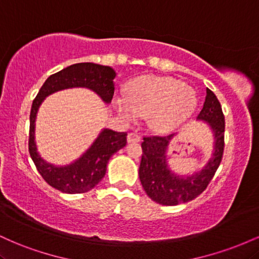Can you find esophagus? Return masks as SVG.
<instances>
[{
	"instance_id": "esophagus-1",
	"label": "esophagus",
	"mask_w": 259,
	"mask_h": 259,
	"mask_svg": "<svg viewBox=\"0 0 259 259\" xmlns=\"http://www.w3.org/2000/svg\"><path fill=\"white\" fill-rule=\"evenodd\" d=\"M126 140L129 144H132V142H139L141 140V136L136 133H129L126 136Z\"/></svg>"
}]
</instances>
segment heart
<instances>
[{"label": "heart", "mask_w": 259, "mask_h": 259, "mask_svg": "<svg viewBox=\"0 0 259 259\" xmlns=\"http://www.w3.org/2000/svg\"><path fill=\"white\" fill-rule=\"evenodd\" d=\"M197 97L190 86L173 78H145L133 82L127 99L114 100V106L125 120L147 117L156 132L167 133L183 124L194 112Z\"/></svg>", "instance_id": "heart-1"}]
</instances>
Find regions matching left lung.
Masks as SVG:
<instances>
[{
    "label": "left lung",
    "mask_w": 259,
    "mask_h": 259,
    "mask_svg": "<svg viewBox=\"0 0 259 259\" xmlns=\"http://www.w3.org/2000/svg\"><path fill=\"white\" fill-rule=\"evenodd\" d=\"M196 120L206 123L212 132L213 151L206 164L194 173L178 174L169 167L168 150L178 134L144 138L139 178L148 197L157 203L177 206L194 200L206 189L221 164L224 151V115L221 103L209 89L206 90V100Z\"/></svg>",
    "instance_id": "8db88e82"
}]
</instances>
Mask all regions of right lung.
<instances>
[{"label": "right lung", "instance_id": "add662e5", "mask_svg": "<svg viewBox=\"0 0 259 259\" xmlns=\"http://www.w3.org/2000/svg\"><path fill=\"white\" fill-rule=\"evenodd\" d=\"M115 70L111 67L95 63H76L49 76L41 86L30 112L29 153L38 173L49 185L64 194H82L90 191L102 180L111 157L126 145V133L102 129L91 146L78 159L65 165L46 162L37 152L35 141L36 117L41 103L50 95L67 89L84 88L99 95L103 102L109 105L114 95Z\"/></svg>", "mask_w": 259, "mask_h": 259}]
</instances>
